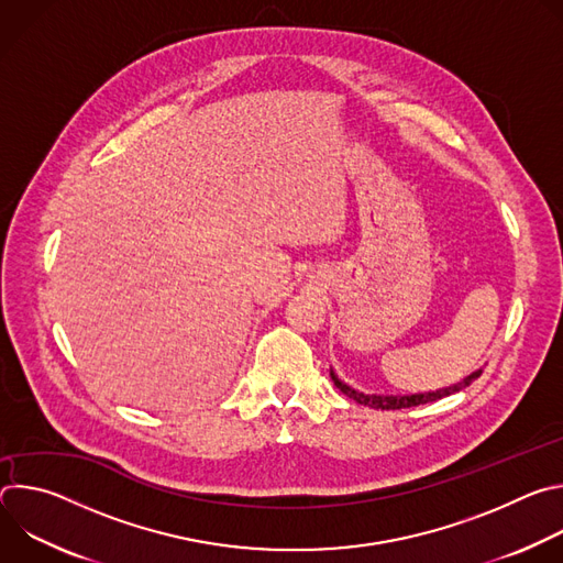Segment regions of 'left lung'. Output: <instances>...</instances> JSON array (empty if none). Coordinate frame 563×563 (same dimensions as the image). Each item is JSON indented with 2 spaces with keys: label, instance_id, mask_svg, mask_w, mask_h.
Instances as JSON below:
<instances>
[{
  "label": "left lung",
  "instance_id": "8db88e82",
  "mask_svg": "<svg viewBox=\"0 0 563 563\" xmlns=\"http://www.w3.org/2000/svg\"><path fill=\"white\" fill-rule=\"evenodd\" d=\"M330 376L334 380V385L350 398H354L356 404L361 406H367V408H374V410H400V408H415V406H423V404H432V400H439L443 396H450L463 387H467L472 380H476L481 376V369L470 374L467 378H463L461 383L456 385H450L445 389H437V391H428V394H410V396H376V394H363V391H356L352 389L350 385H345L336 374L334 369H330Z\"/></svg>",
  "mask_w": 563,
  "mask_h": 563
}]
</instances>
